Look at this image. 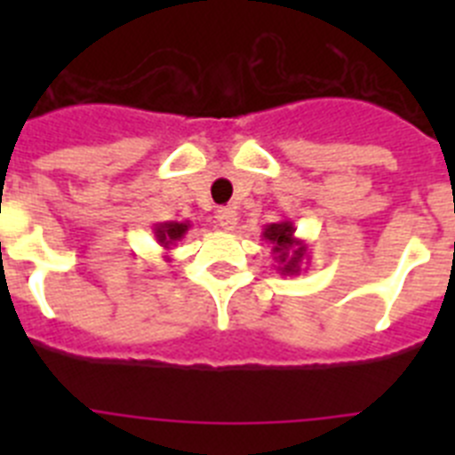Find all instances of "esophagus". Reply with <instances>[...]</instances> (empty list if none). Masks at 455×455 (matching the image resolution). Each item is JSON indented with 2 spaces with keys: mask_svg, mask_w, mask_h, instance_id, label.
Returning <instances> with one entry per match:
<instances>
[{
  "mask_svg": "<svg viewBox=\"0 0 455 455\" xmlns=\"http://www.w3.org/2000/svg\"><path fill=\"white\" fill-rule=\"evenodd\" d=\"M236 212L232 207H220L216 212V225H219L220 230H235L236 228Z\"/></svg>",
  "mask_w": 455,
  "mask_h": 455,
  "instance_id": "34e87169",
  "label": "esophagus"
}]
</instances>
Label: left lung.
Here are the masks:
<instances>
[{
	"label": "left lung",
	"mask_w": 455,
	"mask_h": 455,
	"mask_svg": "<svg viewBox=\"0 0 455 455\" xmlns=\"http://www.w3.org/2000/svg\"><path fill=\"white\" fill-rule=\"evenodd\" d=\"M264 241L271 243L273 259L277 262L280 275H299L303 268V259L307 257V243L296 236V228L291 220H277L264 228Z\"/></svg>",
	"instance_id": "obj_1"
}]
</instances>
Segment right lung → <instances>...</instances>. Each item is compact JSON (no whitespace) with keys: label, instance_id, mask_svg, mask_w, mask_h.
Masks as SVG:
<instances>
[{"label":"right lung","instance_id":"1","mask_svg":"<svg viewBox=\"0 0 455 455\" xmlns=\"http://www.w3.org/2000/svg\"><path fill=\"white\" fill-rule=\"evenodd\" d=\"M191 223L188 220H166V223H156L155 225V239L156 243L164 248V262H172L171 251L178 246V241L184 239V235L188 232Z\"/></svg>","mask_w":455,"mask_h":455}]
</instances>
